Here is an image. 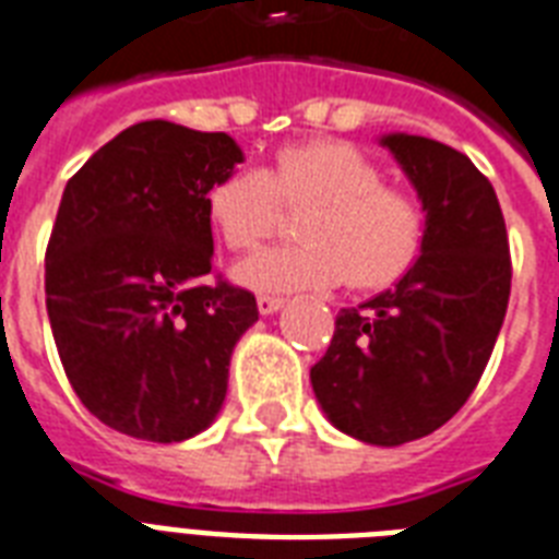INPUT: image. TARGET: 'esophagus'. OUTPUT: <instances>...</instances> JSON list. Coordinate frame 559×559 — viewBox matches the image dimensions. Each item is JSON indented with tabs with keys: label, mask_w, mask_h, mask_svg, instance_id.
<instances>
[{
	"label": "esophagus",
	"mask_w": 559,
	"mask_h": 559,
	"mask_svg": "<svg viewBox=\"0 0 559 559\" xmlns=\"http://www.w3.org/2000/svg\"><path fill=\"white\" fill-rule=\"evenodd\" d=\"M283 297H276V294H259L257 297V306H259V311H262V314H274L276 309H280V306H283Z\"/></svg>",
	"instance_id": "obj_1"
}]
</instances>
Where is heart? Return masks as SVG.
<instances>
[{
  "label": "heart",
  "mask_w": 559,
  "mask_h": 559,
  "mask_svg": "<svg viewBox=\"0 0 559 559\" xmlns=\"http://www.w3.org/2000/svg\"><path fill=\"white\" fill-rule=\"evenodd\" d=\"M206 218L221 245L253 253L285 227V206L306 212L300 241L239 267L253 288L300 292L347 280L358 292L400 283L426 248V206L384 180L367 151L344 140L285 145L267 168H236L206 189Z\"/></svg>",
  "instance_id": "1"
}]
</instances>
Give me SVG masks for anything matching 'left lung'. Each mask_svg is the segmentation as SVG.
<instances>
[{
    "label": "left lung",
    "mask_w": 559,
    "mask_h": 559,
    "mask_svg": "<svg viewBox=\"0 0 559 559\" xmlns=\"http://www.w3.org/2000/svg\"><path fill=\"white\" fill-rule=\"evenodd\" d=\"M426 206L423 257L396 288L341 309L311 388L349 437L400 445L461 411L490 361L510 300V245L492 183L443 142L393 133Z\"/></svg>",
    "instance_id": "8db88e82"
}]
</instances>
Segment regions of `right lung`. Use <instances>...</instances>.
<instances>
[{
	"mask_svg": "<svg viewBox=\"0 0 559 559\" xmlns=\"http://www.w3.org/2000/svg\"><path fill=\"white\" fill-rule=\"evenodd\" d=\"M236 163L227 133L151 119L63 189L46 248L51 335L78 400L122 435L177 443L227 396L233 347L259 311L212 271L203 198Z\"/></svg>",
	"mask_w": 559,
	"mask_h": 559,
	"instance_id": "1",
	"label": "right lung"
}]
</instances>
